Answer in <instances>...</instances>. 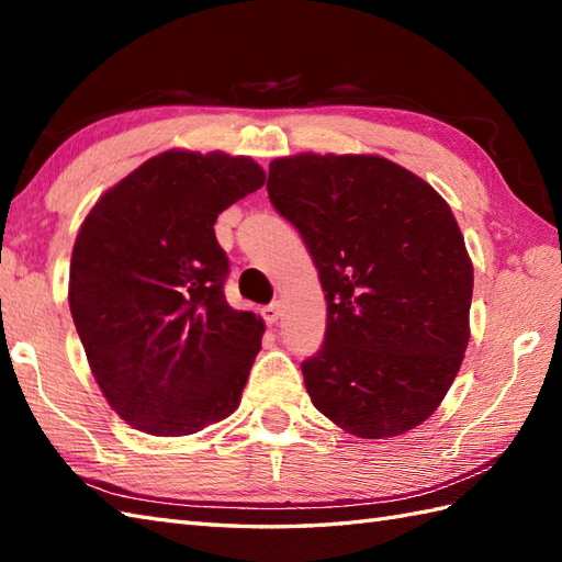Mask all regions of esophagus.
Listing matches in <instances>:
<instances>
[{"mask_svg": "<svg viewBox=\"0 0 562 562\" xmlns=\"http://www.w3.org/2000/svg\"><path fill=\"white\" fill-rule=\"evenodd\" d=\"M280 316H282V304L280 302H272L270 306L263 308V318H266L268 325H276L280 321Z\"/></svg>", "mask_w": 562, "mask_h": 562, "instance_id": "1", "label": "esophagus"}]
</instances>
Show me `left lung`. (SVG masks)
Segmentation results:
<instances>
[{"mask_svg":"<svg viewBox=\"0 0 562 562\" xmlns=\"http://www.w3.org/2000/svg\"><path fill=\"white\" fill-rule=\"evenodd\" d=\"M268 195L328 302L325 340L302 361L313 407L359 438L407 434L446 397L469 342L474 270L450 205L378 155L272 160Z\"/></svg>","mask_w":562,"mask_h":562,"instance_id":"left-lung-1","label":"left lung"}]
</instances>
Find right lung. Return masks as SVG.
<instances>
[{"label":"right lung","mask_w":562,"mask_h":562,"mask_svg":"<svg viewBox=\"0 0 562 562\" xmlns=\"http://www.w3.org/2000/svg\"><path fill=\"white\" fill-rule=\"evenodd\" d=\"M251 158L167 150L83 220L69 306L110 407L153 436H191L239 407L263 321L225 299L217 215L263 187Z\"/></svg>","instance_id":"1"}]
</instances>
